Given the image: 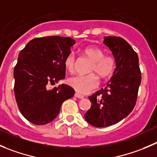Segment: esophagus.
Segmentation results:
<instances>
[{"instance_id":"esophagus-1","label":"esophagus","mask_w":157,"mask_h":157,"mask_svg":"<svg viewBox=\"0 0 157 157\" xmlns=\"http://www.w3.org/2000/svg\"><path fill=\"white\" fill-rule=\"evenodd\" d=\"M75 96L77 97L78 98H84V96H83L82 95H81V94H79V93H78V92H75Z\"/></svg>"}]
</instances>
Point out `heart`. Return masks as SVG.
<instances>
[{
    "label": "heart",
    "mask_w": 157,
    "mask_h": 157,
    "mask_svg": "<svg viewBox=\"0 0 157 157\" xmlns=\"http://www.w3.org/2000/svg\"><path fill=\"white\" fill-rule=\"evenodd\" d=\"M83 54L89 58L92 63L90 71H94L100 78L109 77L114 71L116 61L111 55H104L102 49L95 46H88L82 50ZM65 68L70 72L75 69V55L70 53L64 61ZM68 84L76 92L82 94L90 92L98 86V78L93 73L89 75H77L71 77L68 81Z\"/></svg>",
    "instance_id": "obj_1"
}]
</instances>
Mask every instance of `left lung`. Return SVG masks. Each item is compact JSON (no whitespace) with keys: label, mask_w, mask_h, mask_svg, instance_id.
Masks as SVG:
<instances>
[{"label":"left lung","mask_w":157,"mask_h":157,"mask_svg":"<svg viewBox=\"0 0 157 157\" xmlns=\"http://www.w3.org/2000/svg\"><path fill=\"white\" fill-rule=\"evenodd\" d=\"M103 43L112 52L116 68L105 89L89 97L92 105L85 119L95 127H107L126 118L135 106L141 82L138 55L130 44L112 36L105 37Z\"/></svg>","instance_id":"1"}]
</instances>
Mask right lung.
Segmentation results:
<instances>
[{
  "label": "right lung",
  "instance_id": "add662e5",
  "mask_svg": "<svg viewBox=\"0 0 157 157\" xmlns=\"http://www.w3.org/2000/svg\"><path fill=\"white\" fill-rule=\"evenodd\" d=\"M75 44L68 37L48 36L32 39L21 51L14 69V95L24 117L35 125L57 117L62 102L75 90L62 84L48 89L65 77L64 61Z\"/></svg>",
  "mask_w": 157,
  "mask_h": 157
}]
</instances>
